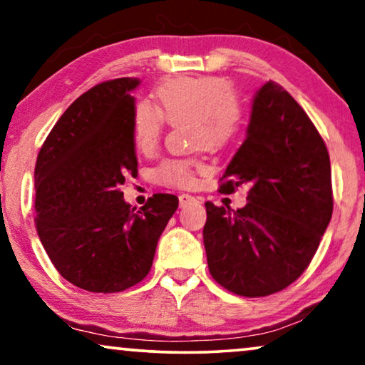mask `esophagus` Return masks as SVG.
Returning <instances> with one entry per match:
<instances>
[{
	"instance_id": "1",
	"label": "esophagus",
	"mask_w": 365,
	"mask_h": 365,
	"mask_svg": "<svg viewBox=\"0 0 365 365\" xmlns=\"http://www.w3.org/2000/svg\"><path fill=\"white\" fill-rule=\"evenodd\" d=\"M192 202H201V197L191 196V194H181V196H179V206L181 207H186Z\"/></svg>"
}]
</instances>
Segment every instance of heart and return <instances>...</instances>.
Listing matches in <instances>:
<instances>
[{
    "instance_id": "1",
    "label": "heart",
    "mask_w": 365,
    "mask_h": 365,
    "mask_svg": "<svg viewBox=\"0 0 365 365\" xmlns=\"http://www.w3.org/2000/svg\"><path fill=\"white\" fill-rule=\"evenodd\" d=\"M156 106L139 101L133 113L134 141L143 151L158 146L166 121L192 119L194 146H224L241 133L242 106L234 98L231 83L217 76H179L168 79L154 91ZM204 169L199 158H173L159 164L154 178L159 184L189 187Z\"/></svg>"
}]
</instances>
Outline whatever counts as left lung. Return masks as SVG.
<instances>
[{"instance_id":"left-lung-1","label":"left lung","mask_w":365,"mask_h":365,"mask_svg":"<svg viewBox=\"0 0 365 365\" xmlns=\"http://www.w3.org/2000/svg\"><path fill=\"white\" fill-rule=\"evenodd\" d=\"M224 178L226 192L247 184V204L206 202L209 272L239 296L282 291L312 261L334 206L326 144L282 86L267 81L254 94L246 139Z\"/></svg>"}]
</instances>
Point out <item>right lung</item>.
<instances>
[{"mask_svg":"<svg viewBox=\"0 0 365 365\" xmlns=\"http://www.w3.org/2000/svg\"><path fill=\"white\" fill-rule=\"evenodd\" d=\"M119 78L81 94L58 119L34 168L36 229L61 276L89 292L141 282L179 199L154 194L136 211L119 186L138 171L134 91Z\"/></svg>","mask_w":365,"mask_h":365,"instance_id":"add662e5","label":"right lung"}]
</instances>
